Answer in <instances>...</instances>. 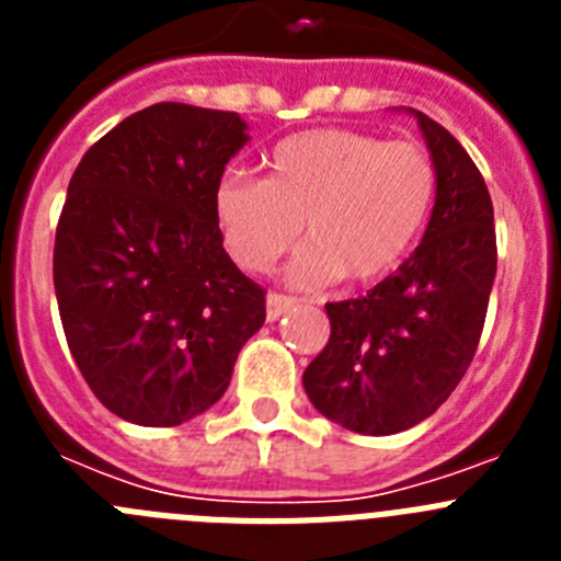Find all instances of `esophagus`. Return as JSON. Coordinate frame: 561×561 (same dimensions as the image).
<instances>
[{
    "instance_id": "esophagus-1",
    "label": "esophagus",
    "mask_w": 561,
    "mask_h": 561,
    "mask_svg": "<svg viewBox=\"0 0 561 561\" xmlns=\"http://www.w3.org/2000/svg\"><path fill=\"white\" fill-rule=\"evenodd\" d=\"M295 304V297L280 295V291H270V295H266V317H270V320H277V317L284 314V311H289Z\"/></svg>"
}]
</instances>
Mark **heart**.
Returning <instances> with one entry per match:
<instances>
[{
  "label": "heart",
  "instance_id": "1",
  "mask_svg": "<svg viewBox=\"0 0 561 561\" xmlns=\"http://www.w3.org/2000/svg\"><path fill=\"white\" fill-rule=\"evenodd\" d=\"M435 199L430 153L354 128L291 134L266 157L264 182L227 173L213 210L241 270L266 272L304 232L289 275L300 286L388 275L424 230Z\"/></svg>",
  "mask_w": 561,
  "mask_h": 561
}]
</instances>
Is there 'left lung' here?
I'll return each mask as SVG.
<instances>
[{
  "mask_svg": "<svg viewBox=\"0 0 561 561\" xmlns=\"http://www.w3.org/2000/svg\"><path fill=\"white\" fill-rule=\"evenodd\" d=\"M435 165L421 244L368 295L325 304L331 336L304 388L325 419L393 435L433 415L472 365L497 272L489 187L447 128L415 112Z\"/></svg>",
  "mask_w": 561,
  "mask_h": 561,
  "instance_id": "8db88e82",
  "label": "left lung"
}]
</instances>
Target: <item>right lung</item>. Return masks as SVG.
I'll return each mask as SVG.
<instances>
[{"label":"right lung","mask_w":561,"mask_h":561,"mask_svg":"<svg viewBox=\"0 0 561 561\" xmlns=\"http://www.w3.org/2000/svg\"><path fill=\"white\" fill-rule=\"evenodd\" d=\"M244 142L236 112L153 103L69 180L53 250L64 334L89 390L131 424L205 413L264 325L266 291L230 261L213 210Z\"/></svg>","instance_id":"obj_1"}]
</instances>
